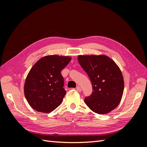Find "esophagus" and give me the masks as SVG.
<instances>
[{
  "mask_svg": "<svg viewBox=\"0 0 147 147\" xmlns=\"http://www.w3.org/2000/svg\"><path fill=\"white\" fill-rule=\"evenodd\" d=\"M76 90H77V91H78V92L82 91V89H81V88L80 87V86H77V87L76 88Z\"/></svg>",
  "mask_w": 147,
  "mask_h": 147,
  "instance_id": "esophagus-1",
  "label": "esophagus"
}]
</instances>
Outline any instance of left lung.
Instances as JSON below:
<instances>
[{"label": "left lung", "mask_w": 147, "mask_h": 147, "mask_svg": "<svg viewBox=\"0 0 147 147\" xmlns=\"http://www.w3.org/2000/svg\"><path fill=\"white\" fill-rule=\"evenodd\" d=\"M78 61L92 83V92L84 102L93 112L107 114L121 100L124 79L121 70L105 55H80Z\"/></svg>", "instance_id": "8db88e82"}]
</instances>
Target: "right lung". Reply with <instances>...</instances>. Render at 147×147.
I'll return each instance as SVG.
<instances>
[{"label": "right lung", "mask_w": 147, "mask_h": 147, "mask_svg": "<svg viewBox=\"0 0 147 147\" xmlns=\"http://www.w3.org/2000/svg\"><path fill=\"white\" fill-rule=\"evenodd\" d=\"M70 60L69 56H46L31 68L26 79L24 92L33 109L50 113L61 104L66 91L61 72Z\"/></svg>", "instance_id": "right-lung-1"}]
</instances>
